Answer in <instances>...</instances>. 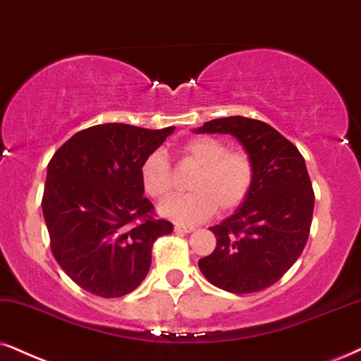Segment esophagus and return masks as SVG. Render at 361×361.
Instances as JSON below:
<instances>
[{
	"label": "esophagus",
	"mask_w": 361,
	"mask_h": 361,
	"mask_svg": "<svg viewBox=\"0 0 361 361\" xmlns=\"http://www.w3.org/2000/svg\"><path fill=\"white\" fill-rule=\"evenodd\" d=\"M195 228L193 226H185V225H175L176 233H191Z\"/></svg>",
	"instance_id": "esophagus-1"
}]
</instances>
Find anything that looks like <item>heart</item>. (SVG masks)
Masks as SVG:
<instances>
[{
  "mask_svg": "<svg viewBox=\"0 0 361 361\" xmlns=\"http://www.w3.org/2000/svg\"><path fill=\"white\" fill-rule=\"evenodd\" d=\"M185 165L196 173L188 181L191 193L168 200L159 213L178 223H200L216 212L230 213L240 208L255 185V163L245 149H230L214 136H193L178 147ZM143 191L153 200H165L175 190V176L163 152H152L140 165Z\"/></svg>",
  "mask_w": 361,
  "mask_h": 361,
  "instance_id": "heart-1",
  "label": "heart"
}]
</instances>
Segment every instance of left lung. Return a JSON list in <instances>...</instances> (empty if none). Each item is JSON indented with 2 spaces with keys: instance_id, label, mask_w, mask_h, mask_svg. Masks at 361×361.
Instances as JSON below:
<instances>
[{
  "instance_id": "1",
  "label": "left lung",
  "mask_w": 361,
  "mask_h": 361,
  "mask_svg": "<svg viewBox=\"0 0 361 361\" xmlns=\"http://www.w3.org/2000/svg\"><path fill=\"white\" fill-rule=\"evenodd\" d=\"M196 133L233 135L255 163L252 193L209 228L216 246L200 259V270L231 293L268 288L298 259L310 236L314 193L302 153L273 126L245 116L212 120Z\"/></svg>"
}]
</instances>
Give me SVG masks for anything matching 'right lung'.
<instances>
[{
  "label": "right lung",
  "mask_w": 361,
  "mask_h": 361,
  "mask_svg": "<svg viewBox=\"0 0 361 361\" xmlns=\"http://www.w3.org/2000/svg\"><path fill=\"white\" fill-rule=\"evenodd\" d=\"M175 126L147 130L123 123L90 126L48 163L43 216L59 267L76 285L118 298L133 291L152 264V248L173 225L154 216L140 165Z\"/></svg>",
  "instance_id": "1"
}]
</instances>
